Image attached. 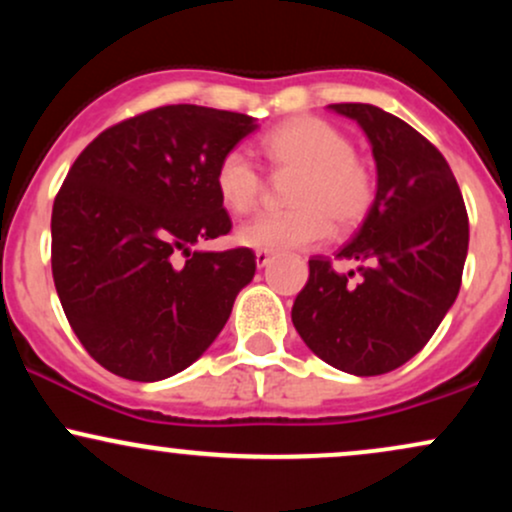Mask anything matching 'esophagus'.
Masks as SVG:
<instances>
[{"instance_id":"34e87169","label":"esophagus","mask_w":512,"mask_h":512,"mask_svg":"<svg viewBox=\"0 0 512 512\" xmlns=\"http://www.w3.org/2000/svg\"><path fill=\"white\" fill-rule=\"evenodd\" d=\"M255 262H257V267H267V264L272 262V255H269L267 250H257L255 252Z\"/></svg>"}]
</instances>
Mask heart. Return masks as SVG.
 <instances>
[{
    "instance_id": "obj_1",
    "label": "heart",
    "mask_w": 512,
    "mask_h": 512,
    "mask_svg": "<svg viewBox=\"0 0 512 512\" xmlns=\"http://www.w3.org/2000/svg\"><path fill=\"white\" fill-rule=\"evenodd\" d=\"M260 151L276 178L291 182L286 214L257 216L238 231L240 245L267 252L313 248L330 236L354 231L366 221L378 195L368 161L339 127L313 115L279 122L260 139ZM216 195L233 214H250L262 202L267 182L240 149L226 151L214 170Z\"/></svg>"
}]
</instances>
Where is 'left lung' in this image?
Segmentation results:
<instances>
[{
    "label": "left lung",
    "mask_w": 512,
    "mask_h": 512,
    "mask_svg": "<svg viewBox=\"0 0 512 512\" xmlns=\"http://www.w3.org/2000/svg\"><path fill=\"white\" fill-rule=\"evenodd\" d=\"M368 134L378 195L334 260L310 257L291 320L310 351L354 375H383L424 349L455 303L469 245L467 207L443 154L399 117L368 103H332Z\"/></svg>",
    "instance_id": "8db88e82"
}]
</instances>
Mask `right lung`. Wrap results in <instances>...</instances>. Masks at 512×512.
I'll use <instances>...</instances> for the list:
<instances>
[{
    "label": "right lung",
    "mask_w": 512,
    "mask_h": 512,
    "mask_svg": "<svg viewBox=\"0 0 512 512\" xmlns=\"http://www.w3.org/2000/svg\"><path fill=\"white\" fill-rule=\"evenodd\" d=\"M255 127L231 110L161 105L103 129L76 156L52 204V279L105 370L154 383L219 337L255 276V252L192 245L231 233L214 170Z\"/></svg>",
    "instance_id": "1"
}]
</instances>
